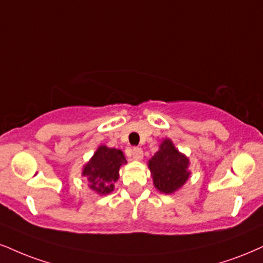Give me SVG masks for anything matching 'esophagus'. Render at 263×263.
<instances>
[{"mask_svg":"<svg viewBox=\"0 0 263 263\" xmlns=\"http://www.w3.org/2000/svg\"><path fill=\"white\" fill-rule=\"evenodd\" d=\"M133 158L134 160H141L142 156H144V154H142V150L140 147H133Z\"/></svg>","mask_w":263,"mask_h":263,"instance_id":"esophagus-1","label":"esophagus"}]
</instances>
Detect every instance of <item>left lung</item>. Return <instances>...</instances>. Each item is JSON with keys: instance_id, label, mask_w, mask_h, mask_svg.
Here are the masks:
<instances>
[{"instance_id": "1", "label": "left lung", "mask_w": 263, "mask_h": 263, "mask_svg": "<svg viewBox=\"0 0 263 263\" xmlns=\"http://www.w3.org/2000/svg\"><path fill=\"white\" fill-rule=\"evenodd\" d=\"M187 164L189 160L173 146L171 140L166 139L161 144L160 150L148 161L155 186L164 194L179 189L189 178Z\"/></svg>"}]
</instances>
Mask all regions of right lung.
I'll return each mask as SVG.
<instances>
[{"instance_id":"right-lung-1","label":"right lung","mask_w":263,"mask_h":263,"mask_svg":"<svg viewBox=\"0 0 263 263\" xmlns=\"http://www.w3.org/2000/svg\"><path fill=\"white\" fill-rule=\"evenodd\" d=\"M123 163H126V160L121 150L100 146L84 167L83 176L89 179L92 190L105 195L113 190V183L118 179L119 167Z\"/></svg>"}]
</instances>
